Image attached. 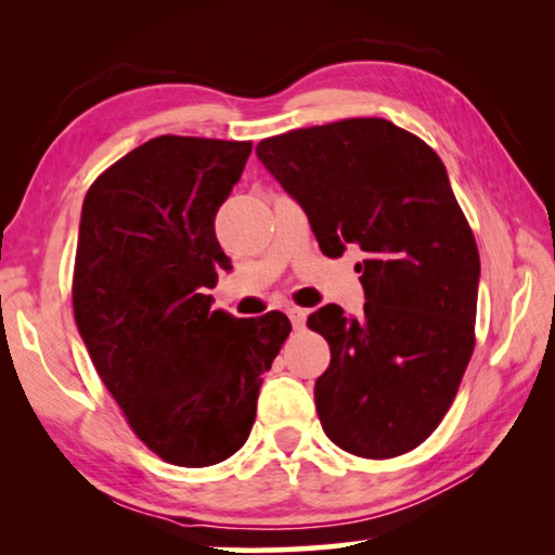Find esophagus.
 <instances>
[{"label": "esophagus", "mask_w": 555, "mask_h": 555, "mask_svg": "<svg viewBox=\"0 0 555 555\" xmlns=\"http://www.w3.org/2000/svg\"><path fill=\"white\" fill-rule=\"evenodd\" d=\"M286 313H288V318H291V323H294V327L298 331V327H304L306 325V311L304 308H298V306H288L286 308Z\"/></svg>", "instance_id": "obj_1"}]
</instances>
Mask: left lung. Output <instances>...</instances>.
<instances>
[{
  "label": "left lung",
  "mask_w": 555,
  "mask_h": 555,
  "mask_svg": "<svg viewBox=\"0 0 555 555\" xmlns=\"http://www.w3.org/2000/svg\"><path fill=\"white\" fill-rule=\"evenodd\" d=\"M257 156L323 255L364 251V313L327 304L308 318L331 345L315 382L325 436L370 460L409 453L443 421L475 350L480 251L443 162L379 117L261 139Z\"/></svg>",
  "instance_id": "obj_1"
}]
</instances>
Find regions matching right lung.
<instances>
[{"instance_id": "obj_1", "label": "right lung", "mask_w": 555, "mask_h": 555, "mask_svg": "<svg viewBox=\"0 0 555 555\" xmlns=\"http://www.w3.org/2000/svg\"><path fill=\"white\" fill-rule=\"evenodd\" d=\"M251 142L164 134L121 156L82 203L73 313L100 379L142 443L208 467L244 446L264 374L291 333L284 313L212 311L230 269L215 215Z\"/></svg>"}]
</instances>
